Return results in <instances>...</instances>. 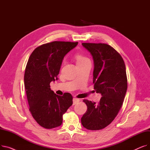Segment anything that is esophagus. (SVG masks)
Masks as SVG:
<instances>
[{
  "instance_id": "34e87169",
  "label": "esophagus",
  "mask_w": 150,
  "mask_h": 150,
  "mask_svg": "<svg viewBox=\"0 0 150 150\" xmlns=\"http://www.w3.org/2000/svg\"><path fill=\"white\" fill-rule=\"evenodd\" d=\"M79 101H80V100H79V99L76 98H73V105H76V104L78 103Z\"/></svg>"
}]
</instances>
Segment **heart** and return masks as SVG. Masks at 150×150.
<instances>
[{"label":"heart","instance_id":"heart-1","mask_svg":"<svg viewBox=\"0 0 150 150\" xmlns=\"http://www.w3.org/2000/svg\"><path fill=\"white\" fill-rule=\"evenodd\" d=\"M87 59H88L81 56V55H78V56L76 57V63L80 62H82V61H84L87 60Z\"/></svg>","mask_w":150,"mask_h":150}]
</instances>
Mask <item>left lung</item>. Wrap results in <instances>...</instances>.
<instances>
[{"label": "left lung", "mask_w": 150, "mask_h": 150, "mask_svg": "<svg viewBox=\"0 0 150 150\" xmlns=\"http://www.w3.org/2000/svg\"><path fill=\"white\" fill-rule=\"evenodd\" d=\"M82 45L92 57L94 89L102 97L98 104L83 100L88 109L81 117V124L87 129L100 130L114 120L123 105L128 86L126 67L120 54L108 44Z\"/></svg>", "instance_id": "left-lung-1"}]
</instances>
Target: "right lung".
Instances as JSON below:
<instances>
[{
  "instance_id": "1",
  "label": "right lung",
  "mask_w": 150,
  "mask_h": 150,
  "mask_svg": "<svg viewBox=\"0 0 150 150\" xmlns=\"http://www.w3.org/2000/svg\"><path fill=\"white\" fill-rule=\"evenodd\" d=\"M77 44L78 42L47 43L37 47L29 57L24 74L29 110L44 128L61 126L63 114L73 103L70 93L58 96L50 89V83L58 80L63 59Z\"/></svg>"
}]
</instances>
